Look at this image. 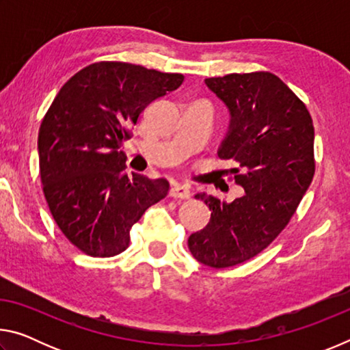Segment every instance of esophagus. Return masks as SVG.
<instances>
[{"mask_svg":"<svg viewBox=\"0 0 350 350\" xmlns=\"http://www.w3.org/2000/svg\"><path fill=\"white\" fill-rule=\"evenodd\" d=\"M171 198H179V199H189L191 196V191H189L188 185H183V183H174L170 189Z\"/></svg>","mask_w":350,"mask_h":350,"instance_id":"obj_1","label":"esophagus"}]
</instances>
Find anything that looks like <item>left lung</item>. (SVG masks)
I'll return each mask as SVG.
<instances>
[{"label":"left lung","instance_id":"1","mask_svg":"<svg viewBox=\"0 0 350 350\" xmlns=\"http://www.w3.org/2000/svg\"><path fill=\"white\" fill-rule=\"evenodd\" d=\"M205 85L228 111L217 156L236 165L225 171L244 196L221 202L198 193L211 219L188 247L199 262L225 269L256 256L288 224L315 173V131L306 105L273 74H230Z\"/></svg>","mask_w":350,"mask_h":350}]
</instances>
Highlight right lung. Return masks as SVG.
<instances>
[{
  "mask_svg": "<svg viewBox=\"0 0 350 350\" xmlns=\"http://www.w3.org/2000/svg\"><path fill=\"white\" fill-rule=\"evenodd\" d=\"M120 62L94 63L57 94L38 133L40 176L63 234L90 256L109 258L129 244V230L167 196V179L128 176L122 146L140 112L182 85Z\"/></svg>",
  "mask_w": 350,
  "mask_h": 350,
  "instance_id": "obj_1",
  "label": "right lung"
}]
</instances>
